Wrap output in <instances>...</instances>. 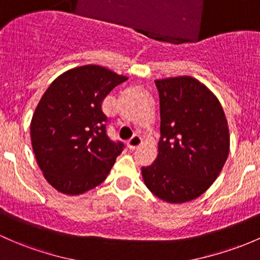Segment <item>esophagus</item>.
Masks as SVG:
<instances>
[{
  "label": "esophagus",
  "instance_id": "esophagus-1",
  "mask_svg": "<svg viewBox=\"0 0 260 260\" xmlns=\"http://www.w3.org/2000/svg\"><path fill=\"white\" fill-rule=\"evenodd\" d=\"M127 144H128V148H129V149L138 148V147L142 144V138L139 137L138 135H135L132 138L129 139V141L127 142Z\"/></svg>",
  "mask_w": 260,
  "mask_h": 260
}]
</instances>
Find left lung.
<instances>
[{
    "mask_svg": "<svg viewBox=\"0 0 260 260\" xmlns=\"http://www.w3.org/2000/svg\"><path fill=\"white\" fill-rule=\"evenodd\" d=\"M159 93L158 155L142 177L167 203L180 204L203 194L222 172L229 154V128L222 105L190 76L155 80Z\"/></svg>",
    "mask_w": 260,
    "mask_h": 260,
    "instance_id": "1",
    "label": "left lung"
}]
</instances>
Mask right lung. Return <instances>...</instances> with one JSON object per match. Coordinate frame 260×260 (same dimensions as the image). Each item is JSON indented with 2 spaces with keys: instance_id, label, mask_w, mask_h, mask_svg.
Returning <instances> with one entry per match:
<instances>
[{
  "instance_id": "obj_1",
  "label": "right lung",
  "mask_w": 260,
  "mask_h": 260,
  "mask_svg": "<svg viewBox=\"0 0 260 260\" xmlns=\"http://www.w3.org/2000/svg\"><path fill=\"white\" fill-rule=\"evenodd\" d=\"M97 64L66 71L41 97L31 121V143L46 180L58 192L80 196L107 178L123 143L106 133L102 101L127 81Z\"/></svg>"
}]
</instances>
